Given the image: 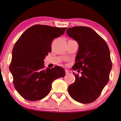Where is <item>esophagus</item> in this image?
<instances>
[{
    "mask_svg": "<svg viewBox=\"0 0 121 121\" xmlns=\"http://www.w3.org/2000/svg\"><path fill=\"white\" fill-rule=\"evenodd\" d=\"M65 73H66V74H68L69 73V70H67V69H65Z\"/></svg>",
    "mask_w": 121,
    "mask_h": 121,
    "instance_id": "34e87169",
    "label": "esophagus"
}]
</instances>
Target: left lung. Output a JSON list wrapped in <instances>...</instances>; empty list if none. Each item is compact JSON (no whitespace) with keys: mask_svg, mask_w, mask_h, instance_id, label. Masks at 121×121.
I'll return each mask as SVG.
<instances>
[{"mask_svg":"<svg viewBox=\"0 0 121 121\" xmlns=\"http://www.w3.org/2000/svg\"><path fill=\"white\" fill-rule=\"evenodd\" d=\"M66 32L79 46L72 69L81 71L80 76L73 73L76 80L69 86L68 93L77 102L91 103L98 98L109 82L112 68L109 48L106 41L89 27L76 26L68 28Z\"/></svg>","mask_w":121,"mask_h":121,"instance_id":"8db88e82","label":"left lung"}]
</instances>
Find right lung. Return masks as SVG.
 I'll return each instance as SVG.
<instances>
[{
  "instance_id": "add662e5",
  "label": "right lung",
  "mask_w": 121,
  "mask_h": 121,
  "mask_svg": "<svg viewBox=\"0 0 121 121\" xmlns=\"http://www.w3.org/2000/svg\"><path fill=\"white\" fill-rule=\"evenodd\" d=\"M66 29L35 25L15 44L9 68L15 88L26 100L43 99L49 93L52 82L65 76L64 69L59 66L44 69V59L52 51L53 40L63 35Z\"/></svg>"
}]
</instances>
